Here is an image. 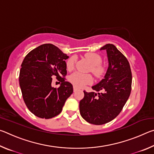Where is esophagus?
I'll list each match as a JSON object with an SVG mask.
<instances>
[{
	"instance_id": "obj_1",
	"label": "esophagus",
	"mask_w": 154,
	"mask_h": 154,
	"mask_svg": "<svg viewBox=\"0 0 154 154\" xmlns=\"http://www.w3.org/2000/svg\"><path fill=\"white\" fill-rule=\"evenodd\" d=\"M77 90V88L75 87V86H73V91H74V92H76V91Z\"/></svg>"
}]
</instances>
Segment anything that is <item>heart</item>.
Instances as JSON below:
<instances>
[{"instance_id": "heart-1", "label": "heart", "mask_w": 154, "mask_h": 154, "mask_svg": "<svg viewBox=\"0 0 154 154\" xmlns=\"http://www.w3.org/2000/svg\"><path fill=\"white\" fill-rule=\"evenodd\" d=\"M85 57L88 59L92 66H91V72L96 77H100L105 72V67L101 64L102 58L100 55L96 53H87L85 54ZM76 57L71 56L67 60L66 66V69L69 71H71L74 69ZM69 81L75 86L81 88L84 85L89 84L92 82V77L90 75L83 74L82 72H75L72 73L69 77Z\"/></svg>"}]
</instances>
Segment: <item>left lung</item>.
<instances>
[{"instance_id": "obj_1", "label": "left lung", "mask_w": 154, "mask_h": 154, "mask_svg": "<svg viewBox=\"0 0 154 154\" xmlns=\"http://www.w3.org/2000/svg\"><path fill=\"white\" fill-rule=\"evenodd\" d=\"M107 53L109 67L104 79L92 89L100 93L84 92L79 111L85 121L102 125L113 120L122 111L132 88V72L127 58L113 44L100 48Z\"/></svg>"}]
</instances>
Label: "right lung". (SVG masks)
Masks as SVG:
<instances>
[{
    "label": "right lung",
    "mask_w": 154,
    "mask_h": 154,
    "mask_svg": "<svg viewBox=\"0 0 154 154\" xmlns=\"http://www.w3.org/2000/svg\"><path fill=\"white\" fill-rule=\"evenodd\" d=\"M68 58L56 46L47 43L30 51L22 62L19 76L22 97L30 111L38 118L58 116L73 92L72 84L65 78ZM54 76L61 82L58 88L51 87Z\"/></svg>",
    "instance_id": "1"
}]
</instances>
